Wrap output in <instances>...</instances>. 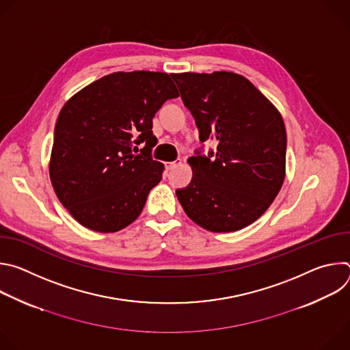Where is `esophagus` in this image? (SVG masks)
Instances as JSON below:
<instances>
[{
  "label": "esophagus",
  "instance_id": "obj_1",
  "mask_svg": "<svg viewBox=\"0 0 350 350\" xmlns=\"http://www.w3.org/2000/svg\"><path fill=\"white\" fill-rule=\"evenodd\" d=\"M180 165H181V159H176L174 162L166 163V167H167L169 170H172V169H174V167H177V166H180Z\"/></svg>",
  "mask_w": 350,
  "mask_h": 350
}]
</instances>
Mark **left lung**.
<instances>
[{
  "label": "left lung",
  "mask_w": 350,
  "mask_h": 350,
  "mask_svg": "<svg viewBox=\"0 0 350 350\" xmlns=\"http://www.w3.org/2000/svg\"><path fill=\"white\" fill-rule=\"evenodd\" d=\"M195 119L199 139H216L188 159L191 183L176 189L187 216L213 232H231L258 220L285 178L286 131L280 112L241 75H172Z\"/></svg>",
  "instance_id": "1"
}]
</instances>
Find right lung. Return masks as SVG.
<instances>
[{
    "mask_svg": "<svg viewBox=\"0 0 350 350\" xmlns=\"http://www.w3.org/2000/svg\"><path fill=\"white\" fill-rule=\"evenodd\" d=\"M178 91L167 73L116 72L91 83L62 108L49 177L61 204L84 227L115 232L141 213L163 163L154 161L152 119ZM146 146L137 154V145Z\"/></svg>",
    "mask_w": 350,
    "mask_h": 350,
    "instance_id": "obj_1",
    "label": "right lung"
}]
</instances>
